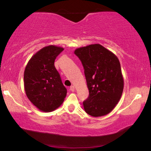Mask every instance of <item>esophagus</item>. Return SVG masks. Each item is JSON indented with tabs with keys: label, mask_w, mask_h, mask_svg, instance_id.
Here are the masks:
<instances>
[{
	"label": "esophagus",
	"mask_w": 151,
	"mask_h": 151,
	"mask_svg": "<svg viewBox=\"0 0 151 151\" xmlns=\"http://www.w3.org/2000/svg\"><path fill=\"white\" fill-rule=\"evenodd\" d=\"M70 91L72 92L75 91V87H74V86H70Z\"/></svg>",
	"instance_id": "esophagus-1"
}]
</instances>
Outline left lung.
<instances>
[{"label": "left lung", "instance_id": "1", "mask_svg": "<svg viewBox=\"0 0 151 151\" xmlns=\"http://www.w3.org/2000/svg\"><path fill=\"white\" fill-rule=\"evenodd\" d=\"M84 69L89 92L83 102L84 109L93 117L107 115L120 100L124 79L117 57L100 44L76 49Z\"/></svg>", "mask_w": 151, "mask_h": 151}]
</instances>
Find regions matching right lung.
I'll return each mask as SVG.
<instances>
[{"label":"right lung","instance_id":"add662e5","mask_svg":"<svg viewBox=\"0 0 151 151\" xmlns=\"http://www.w3.org/2000/svg\"><path fill=\"white\" fill-rule=\"evenodd\" d=\"M63 50L55 45L43 47L33 55L24 70L27 96L35 106L44 112L58 108L67 96V88L54 66L55 58Z\"/></svg>","mask_w":151,"mask_h":151}]
</instances>
